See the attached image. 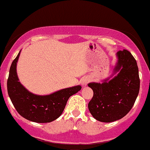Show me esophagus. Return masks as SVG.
I'll return each instance as SVG.
<instances>
[{
    "instance_id": "obj_1",
    "label": "esophagus",
    "mask_w": 150,
    "mask_h": 150,
    "mask_svg": "<svg viewBox=\"0 0 150 150\" xmlns=\"http://www.w3.org/2000/svg\"><path fill=\"white\" fill-rule=\"evenodd\" d=\"M88 81H89V79L87 78V77H85V78L82 79L81 84L83 85V86H86L87 83H88Z\"/></svg>"
}]
</instances>
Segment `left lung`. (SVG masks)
I'll return each instance as SVG.
<instances>
[{
    "mask_svg": "<svg viewBox=\"0 0 150 150\" xmlns=\"http://www.w3.org/2000/svg\"><path fill=\"white\" fill-rule=\"evenodd\" d=\"M116 56L117 61L112 76L102 83H88L94 91L88 110L99 122H112L125 117L132 108L139 91V69L135 59L125 49Z\"/></svg>",
    "mask_w": 150,
    "mask_h": 150,
    "instance_id": "left-lung-1",
    "label": "left lung"
}]
</instances>
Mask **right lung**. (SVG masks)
Returning a JSON list of instances; mask_svg holds the SVG:
<instances>
[{"label": "right lung", "instance_id": "1", "mask_svg": "<svg viewBox=\"0 0 150 150\" xmlns=\"http://www.w3.org/2000/svg\"><path fill=\"white\" fill-rule=\"evenodd\" d=\"M21 51L9 71L7 81L8 94L14 107L23 118L37 122L48 123L59 118L66 107L69 98L80 91V85L63 88L48 95L30 92L21 83L16 72V66Z\"/></svg>", "mask_w": 150, "mask_h": 150}]
</instances>
